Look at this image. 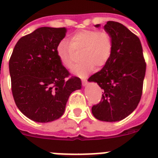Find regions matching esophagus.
<instances>
[{
	"mask_svg": "<svg viewBox=\"0 0 158 158\" xmlns=\"http://www.w3.org/2000/svg\"><path fill=\"white\" fill-rule=\"evenodd\" d=\"M82 84H83V87L87 86V79H83V80L82 81Z\"/></svg>",
	"mask_w": 158,
	"mask_h": 158,
	"instance_id": "obj_1",
	"label": "esophagus"
}]
</instances>
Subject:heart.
Returning a JSON list of instances; mask_svg holds the SVG:
<instances>
[{
    "mask_svg": "<svg viewBox=\"0 0 158 158\" xmlns=\"http://www.w3.org/2000/svg\"><path fill=\"white\" fill-rule=\"evenodd\" d=\"M111 35L105 31L81 30L70 36L69 44L63 40L56 47V55L66 68L71 69L80 55L81 62L75 65L71 72L80 78H86L95 66L101 68L109 60L112 52Z\"/></svg>",
    "mask_w": 158,
    "mask_h": 158,
    "instance_id": "1",
    "label": "heart"
}]
</instances>
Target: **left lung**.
Returning a JSON list of instances; mask_svg holds the SVG:
<instances>
[{
  "label": "left lung",
  "mask_w": 158,
  "mask_h": 158,
  "mask_svg": "<svg viewBox=\"0 0 158 158\" xmlns=\"http://www.w3.org/2000/svg\"><path fill=\"white\" fill-rule=\"evenodd\" d=\"M95 27L99 28L100 24ZM104 30L111 35V56L103 68L88 81L103 89L101 102L91 109L94 117L112 123L127 118L138 106L146 65L139 38L127 27L108 21Z\"/></svg>",
  "instance_id": "left-lung-1"
}]
</instances>
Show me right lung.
I'll return each mask as SVG.
<instances>
[{"mask_svg": "<svg viewBox=\"0 0 158 158\" xmlns=\"http://www.w3.org/2000/svg\"><path fill=\"white\" fill-rule=\"evenodd\" d=\"M65 28L41 27L20 38L9 60L12 92L16 106L36 123H49L64 113L70 94L80 90L79 78H68L56 47Z\"/></svg>", "mask_w": 158, "mask_h": 158, "instance_id": "1", "label": "right lung"}]
</instances>
